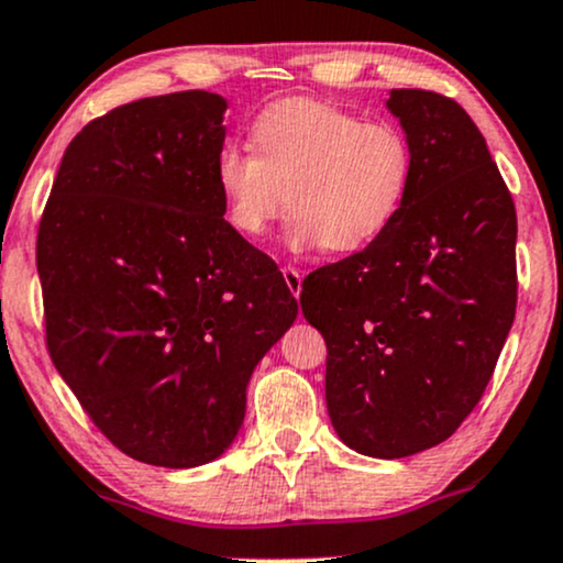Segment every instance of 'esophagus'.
Here are the masks:
<instances>
[{
    "instance_id": "1",
    "label": "esophagus",
    "mask_w": 563,
    "mask_h": 563,
    "mask_svg": "<svg viewBox=\"0 0 563 563\" xmlns=\"http://www.w3.org/2000/svg\"><path fill=\"white\" fill-rule=\"evenodd\" d=\"M283 277H286V286H288L290 294H294L296 299H299V296H301V280H303V275H301L296 267H283Z\"/></svg>"
}]
</instances>
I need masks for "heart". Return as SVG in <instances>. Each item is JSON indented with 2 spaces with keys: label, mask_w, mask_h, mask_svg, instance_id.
Here are the masks:
<instances>
[{
  "label": "heart",
  "mask_w": 563,
  "mask_h": 563,
  "mask_svg": "<svg viewBox=\"0 0 563 563\" xmlns=\"http://www.w3.org/2000/svg\"><path fill=\"white\" fill-rule=\"evenodd\" d=\"M252 148L233 141L214 157V180L230 228L262 239L288 207L290 252L356 254L401 214L415 157L390 123H364L317 99H283L252 125Z\"/></svg>",
  "instance_id": "b5f03b06"
}]
</instances>
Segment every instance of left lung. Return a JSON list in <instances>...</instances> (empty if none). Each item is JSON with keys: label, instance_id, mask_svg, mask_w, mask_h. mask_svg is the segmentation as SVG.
<instances>
[{"label": "left lung", "instance_id": "left-lung-1", "mask_svg": "<svg viewBox=\"0 0 563 563\" xmlns=\"http://www.w3.org/2000/svg\"><path fill=\"white\" fill-rule=\"evenodd\" d=\"M415 157L390 230L314 269L301 311L328 343L324 401L356 453L404 459L456 432L490 383L517 311V209L456 101L393 88Z\"/></svg>", "mask_w": 563, "mask_h": 563}]
</instances>
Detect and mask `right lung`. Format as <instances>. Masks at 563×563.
I'll use <instances>...</instances> for the list:
<instances>
[{"label":"right lung","mask_w":563,"mask_h":563,"mask_svg":"<svg viewBox=\"0 0 563 563\" xmlns=\"http://www.w3.org/2000/svg\"><path fill=\"white\" fill-rule=\"evenodd\" d=\"M225 110L180 91L88 123L38 225L54 367L120 451L167 470L230 449L256 364L299 314L277 264L225 220Z\"/></svg>","instance_id":"add662e5"}]
</instances>
